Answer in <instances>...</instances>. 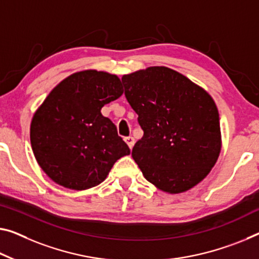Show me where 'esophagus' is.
Segmentation results:
<instances>
[{"label": "esophagus", "instance_id": "34e87169", "mask_svg": "<svg viewBox=\"0 0 259 259\" xmlns=\"http://www.w3.org/2000/svg\"><path fill=\"white\" fill-rule=\"evenodd\" d=\"M125 142L127 143V145H128L130 149H132V148H133V146H134V142H135V140H134V138H133V137H127V138H125Z\"/></svg>", "mask_w": 259, "mask_h": 259}]
</instances>
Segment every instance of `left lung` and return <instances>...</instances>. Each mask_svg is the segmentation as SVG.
<instances>
[{
  "label": "left lung",
  "instance_id": "obj_1",
  "mask_svg": "<svg viewBox=\"0 0 259 259\" xmlns=\"http://www.w3.org/2000/svg\"><path fill=\"white\" fill-rule=\"evenodd\" d=\"M143 137L132 157L143 176L164 192L181 193L209 174L221 150L218 107L208 93L166 67L121 78Z\"/></svg>",
  "mask_w": 259,
  "mask_h": 259
}]
</instances>
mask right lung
<instances>
[{"label": "right lung", "mask_w": 259, "mask_h": 259, "mask_svg": "<svg viewBox=\"0 0 259 259\" xmlns=\"http://www.w3.org/2000/svg\"><path fill=\"white\" fill-rule=\"evenodd\" d=\"M124 93L118 76L83 70L51 91L31 121V146L38 164L57 184L94 188L130 148L102 107Z\"/></svg>", "instance_id": "obj_1"}]
</instances>
